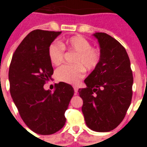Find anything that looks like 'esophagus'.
I'll use <instances>...</instances> for the list:
<instances>
[{"label":"esophagus","mask_w":147,"mask_h":147,"mask_svg":"<svg viewBox=\"0 0 147 147\" xmlns=\"http://www.w3.org/2000/svg\"><path fill=\"white\" fill-rule=\"evenodd\" d=\"M73 88H74V91H75V93H76V94H77V92H78V90H79V88H78V86H74Z\"/></svg>","instance_id":"34e87169"}]
</instances>
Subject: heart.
<instances>
[{
    "label": "heart",
    "mask_w": 147,
    "mask_h": 147,
    "mask_svg": "<svg viewBox=\"0 0 147 147\" xmlns=\"http://www.w3.org/2000/svg\"><path fill=\"white\" fill-rule=\"evenodd\" d=\"M64 50L76 53L73 58V65H64L56 71V77L64 83L76 84L85 73L94 71L98 67L102 54L99 49L92 47L90 42L81 35H74L61 41V44L52 43L48 48L49 61L55 66L63 63Z\"/></svg>",
    "instance_id": "obj_1"
}]
</instances>
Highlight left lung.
<instances>
[{
  "label": "left lung",
  "instance_id": "8db88e82",
  "mask_svg": "<svg viewBox=\"0 0 147 147\" xmlns=\"http://www.w3.org/2000/svg\"><path fill=\"white\" fill-rule=\"evenodd\" d=\"M102 60L87 76L86 88L78 90L86 125L99 132L110 131L120 124L132 98L133 76L126 49L105 33H95Z\"/></svg>",
  "mask_w": 147,
  "mask_h": 147
}]
</instances>
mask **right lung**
Returning <instances> with one entry per match:
<instances>
[{
	"label": "right lung",
	"instance_id": "1",
	"mask_svg": "<svg viewBox=\"0 0 147 147\" xmlns=\"http://www.w3.org/2000/svg\"><path fill=\"white\" fill-rule=\"evenodd\" d=\"M61 31L35 30L24 38L13 53L8 71L10 93L22 120L34 132L52 135L66 122L64 116L74 94L70 84L60 82L45 90L53 68L48 48Z\"/></svg>",
	"mask_w": 147,
	"mask_h": 147
}]
</instances>
